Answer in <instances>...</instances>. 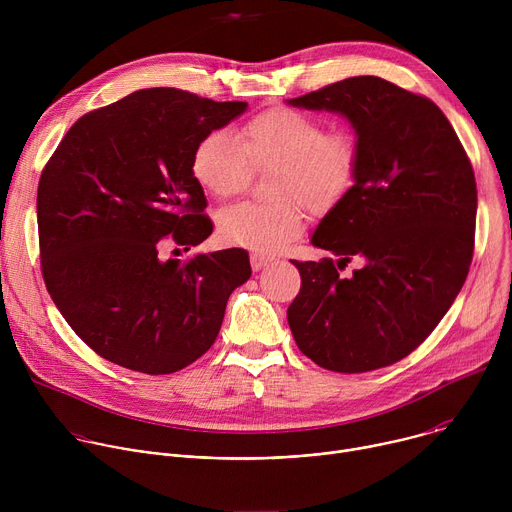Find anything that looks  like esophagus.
Wrapping results in <instances>:
<instances>
[{
    "label": "esophagus",
    "mask_w": 512,
    "mask_h": 512,
    "mask_svg": "<svg viewBox=\"0 0 512 512\" xmlns=\"http://www.w3.org/2000/svg\"><path fill=\"white\" fill-rule=\"evenodd\" d=\"M269 261H271V259L265 257V255H259V253H253V255H251V267H253V271L263 269Z\"/></svg>",
    "instance_id": "34e87169"
}]
</instances>
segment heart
<instances>
[{
  "instance_id": "b5f03b06",
  "label": "heart",
  "mask_w": 512,
  "mask_h": 512,
  "mask_svg": "<svg viewBox=\"0 0 512 512\" xmlns=\"http://www.w3.org/2000/svg\"><path fill=\"white\" fill-rule=\"evenodd\" d=\"M255 170H273V204L241 202L218 216V233L229 243L273 253L304 229L294 200L314 212L336 206L354 182L356 145L346 131L324 125L296 109H269L249 119L235 137L225 129L206 133L192 152L190 170L212 198L237 196Z\"/></svg>"
}]
</instances>
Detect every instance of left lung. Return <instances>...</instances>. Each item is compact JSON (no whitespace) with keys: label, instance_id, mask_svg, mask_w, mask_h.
I'll use <instances>...</instances> for the list:
<instances>
[{"label":"left lung","instance_id":"left-lung-1","mask_svg":"<svg viewBox=\"0 0 512 512\" xmlns=\"http://www.w3.org/2000/svg\"><path fill=\"white\" fill-rule=\"evenodd\" d=\"M287 105L342 115L356 133L346 196L312 245L363 267L340 278L332 259L291 261L302 289L287 308L298 348L322 369L367 373L413 352L446 316L474 253L476 180L435 103L379 77H352Z\"/></svg>","mask_w":512,"mask_h":512}]
</instances>
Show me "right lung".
<instances>
[{
	"label": "right lung",
	"mask_w": 512,
	"mask_h": 512,
	"mask_svg": "<svg viewBox=\"0 0 512 512\" xmlns=\"http://www.w3.org/2000/svg\"><path fill=\"white\" fill-rule=\"evenodd\" d=\"M247 111L180 89H141L83 115L38 184L42 275L56 308L99 356L145 375L200 358L221 330L249 253L162 259L212 233L192 176L196 143Z\"/></svg>",
	"instance_id": "right-lung-1"
}]
</instances>
